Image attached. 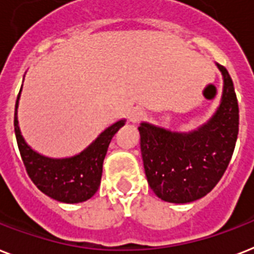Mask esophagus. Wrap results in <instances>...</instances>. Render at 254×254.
<instances>
[{
    "instance_id": "34e87169",
    "label": "esophagus",
    "mask_w": 254,
    "mask_h": 254,
    "mask_svg": "<svg viewBox=\"0 0 254 254\" xmlns=\"http://www.w3.org/2000/svg\"><path fill=\"white\" fill-rule=\"evenodd\" d=\"M142 117H143V112H142L139 108H133L130 112H129V121L133 124L141 121Z\"/></svg>"
}]
</instances>
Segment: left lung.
Masks as SVG:
<instances>
[{"instance_id": "1", "label": "left lung", "mask_w": 254, "mask_h": 254, "mask_svg": "<svg viewBox=\"0 0 254 254\" xmlns=\"http://www.w3.org/2000/svg\"><path fill=\"white\" fill-rule=\"evenodd\" d=\"M219 107L195 130L181 133L141 123V152L147 183L160 199L188 203L211 191L227 170L239 133V106L227 69Z\"/></svg>"}]
</instances>
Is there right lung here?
Returning <instances> with one entry per match:
<instances>
[{
	"label": "right lung",
	"mask_w": 254,
	"mask_h": 254,
	"mask_svg": "<svg viewBox=\"0 0 254 254\" xmlns=\"http://www.w3.org/2000/svg\"><path fill=\"white\" fill-rule=\"evenodd\" d=\"M20 92L18 94L14 113V130L19 147L20 156L26 171L34 184L44 194L64 203H79L90 199L100 187L103 174V162L111 139L125 120H119L109 125L95 138L83 151L69 158H49L35 151L20 133L18 123V106Z\"/></svg>",
	"instance_id": "add662e5"
}]
</instances>
